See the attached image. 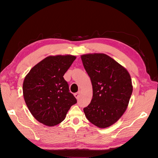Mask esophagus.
I'll return each mask as SVG.
<instances>
[{
	"label": "esophagus",
	"mask_w": 158,
	"mask_h": 158,
	"mask_svg": "<svg viewBox=\"0 0 158 158\" xmlns=\"http://www.w3.org/2000/svg\"><path fill=\"white\" fill-rule=\"evenodd\" d=\"M80 92L79 91L78 92L74 94V97H75L76 99H79V97H80Z\"/></svg>",
	"instance_id": "obj_1"
}]
</instances>
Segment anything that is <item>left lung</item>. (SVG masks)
Returning <instances> with one entry per match:
<instances>
[{
  "label": "left lung",
  "mask_w": 158,
  "mask_h": 158,
  "mask_svg": "<svg viewBox=\"0 0 158 158\" xmlns=\"http://www.w3.org/2000/svg\"><path fill=\"white\" fill-rule=\"evenodd\" d=\"M93 88L91 103L84 108L88 120L99 128L111 126L125 112L132 93L131 76L125 68L103 53L81 56Z\"/></svg>",
  "instance_id": "1"
}]
</instances>
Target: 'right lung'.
<instances>
[{
	"label": "right lung",
	"mask_w": 158,
	"mask_h": 158,
	"mask_svg": "<svg viewBox=\"0 0 158 158\" xmlns=\"http://www.w3.org/2000/svg\"><path fill=\"white\" fill-rule=\"evenodd\" d=\"M76 58L70 55L47 56L24 78L25 102L32 115L44 125L52 127L60 123L77 102L63 77Z\"/></svg>",
	"instance_id": "obj_1"
}]
</instances>
